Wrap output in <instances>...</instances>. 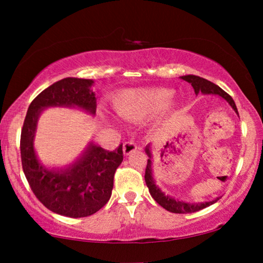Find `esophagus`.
Instances as JSON below:
<instances>
[{
	"mask_svg": "<svg viewBox=\"0 0 263 263\" xmlns=\"http://www.w3.org/2000/svg\"><path fill=\"white\" fill-rule=\"evenodd\" d=\"M139 147L135 145L133 141H128V142H124L123 143V154L124 156H129L132 152H134V151L138 149Z\"/></svg>",
	"mask_w": 263,
	"mask_h": 263,
	"instance_id": "obj_1",
	"label": "esophagus"
}]
</instances>
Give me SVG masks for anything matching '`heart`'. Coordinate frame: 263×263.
<instances>
[{"label":"heart","instance_id":"1","mask_svg":"<svg viewBox=\"0 0 263 263\" xmlns=\"http://www.w3.org/2000/svg\"><path fill=\"white\" fill-rule=\"evenodd\" d=\"M175 91L168 87L132 88L120 92L115 97L114 106L116 112L130 122L145 121L146 118L163 117L175 110Z\"/></svg>","mask_w":263,"mask_h":263}]
</instances>
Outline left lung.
I'll use <instances>...</instances> for the list:
<instances>
[{
  "instance_id": "left-lung-1",
  "label": "left lung",
  "mask_w": 263,
  "mask_h": 263,
  "mask_svg": "<svg viewBox=\"0 0 263 263\" xmlns=\"http://www.w3.org/2000/svg\"><path fill=\"white\" fill-rule=\"evenodd\" d=\"M182 80L189 82L190 85L193 86L194 92L197 96L199 93H202V95H212V96H218L222 98L226 102L229 103V105L232 107V110L238 115V111H237V106L233 99L230 97L228 93L219 87L218 85L213 84V82L206 80V79L196 77V75H184V77H181ZM145 152L147 156H148V161H147V167H146V174H145V181L146 184L148 186L151 196L153 197L154 200L157 201L158 203L160 204L161 207L165 208V210L168 212H172V213H194V212H197L200 210H203L211 204L220 199V197H215L214 200L211 201H203V202H186V201L179 200L177 197L170 195V194H165V192L161 190L160 186L157 185L156 179L153 177V158H152V148H151V143L146 146Z\"/></svg>"
}]
</instances>
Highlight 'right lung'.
Instances as JSON below:
<instances>
[{"label": "right lung", "instance_id": "add662e5", "mask_svg": "<svg viewBox=\"0 0 263 263\" xmlns=\"http://www.w3.org/2000/svg\"><path fill=\"white\" fill-rule=\"evenodd\" d=\"M92 79L66 78L49 86L28 106L21 130L23 168L37 199L50 211L69 218L95 214L110 200L114 176L123 160L122 145L112 152L89 141L74 161L51 167L39 160L34 138L38 120L49 107H70L96 115Z\"/></svg>", "mask_w": 263, "mask_h": 263}]
</instances>
